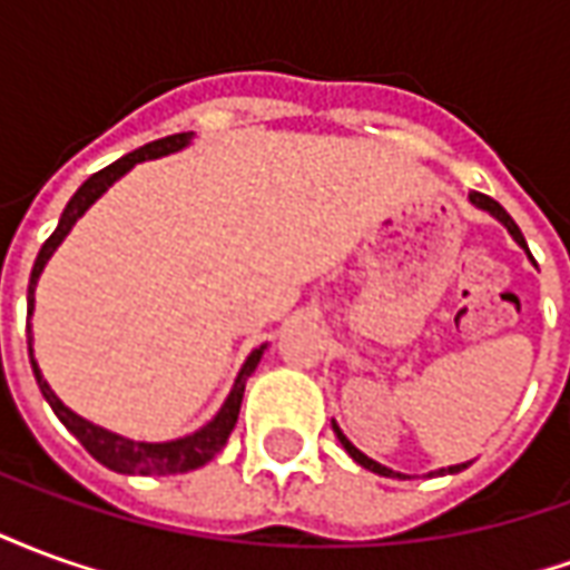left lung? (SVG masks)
Masks as SVG:
<instances>
[{
  "label": "left lung",
  "mask_w": 570,
  "mask_h": 570,
  "mask_svg": "<svg viewBox=\"0 0 570 570\" xmlns=\"http://www.w3.org/2000/svg\"><path fill=\"white\" fill-rule=\"evenodd\" d=\"M470 200L476 204L479 210H489L491 216L498 219V223L507 225V232L513 235L515 244H519V247H522V249H525V253H528V244H525V237H522V232H519V225L513 223V216H510V213L503 210V207H501V204H498V200L489 198V195H482V191H473V195H470ZM528 256H531V253H528ZM333 430H335V436H338V442L345 445V452L351 454V458H354V461H357L360 466H366V470H372V473H379V476H403V473H394L391 466H384V464H379V461H372V458H366V454L360 452L357 445H354V442L347 440L345 433L338 430V424H333ZM466 464H470V461H466ZM466 464H454V466H449V470L442 466V470H436V473H440V476H442V473H461V470H464ZM403 479H406V476H403Z\"/></svg>",
  "instance_id": "left-lung-1"
}]
</instances>
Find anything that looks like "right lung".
<instances>
[{
  "label": "right lung",
  "instance_id": "right-lung-1",
  "mask_svg": "<svg viewBox=\"0 0 570 570\" xmlns=\"http://www.w3.org/2000/svg\"><path fill=\"white\" fill-rule=\"evenodd\" d=\"M191 140V134H174V137H164V140L146 142L137 151H130L125 158H118L116 164H109L104 170H97L94 176H88L81 188L69 198L67 210L60 213V223H57L55 235L48 237L39 249V256L32 262V274H30V289H27V314L32 317V293H36V284H39V274L48 265V259L55 256V249L60 247V240L69 235V228L79 223V216L88 207H91L94 200L104 195L106 188L112 186L116 179L128 174L134 164L146 161V158H161V155H170V151H179L183 146H188ZM27 333H30V326H27ZM262 351L265 345L256 347L253 354L247 357V363L240 366L235 379V387H232V394L225 396L223 409L213 415V421H207L204 428L195 430V433H188L183 440H170V442H137V440H125V436H118L112 430H104L91 424V421L79 419L72 409H67L60 403V396L48 387V382L42 379V372L36 366V360H32V335H30V363H32V375H36V384H39V391L48 400V406L55 409V415L67 430L76 436V440L88 449V452L100 461L109 470H116V473H140V476H170V473H188V470H198L210 461L213 454L219 452L228 440V433L235 430L237 424V412H240V400H244V387H247V379L253 375V370L259 366Z\"/></svg>",
  "mask_w": 570,
  "mask_h": 570
}]
</instances>
